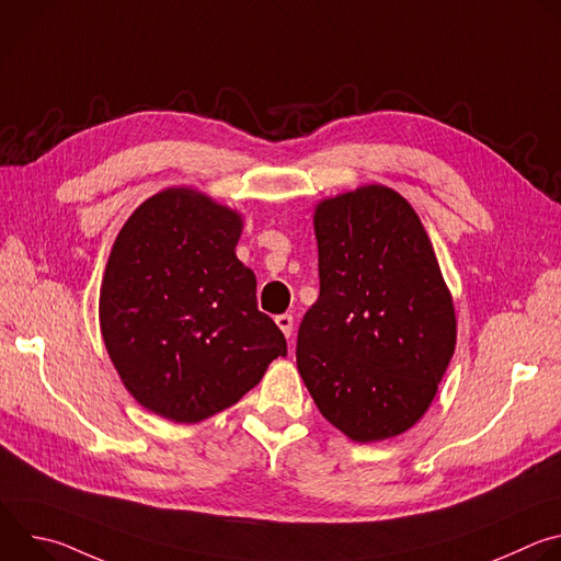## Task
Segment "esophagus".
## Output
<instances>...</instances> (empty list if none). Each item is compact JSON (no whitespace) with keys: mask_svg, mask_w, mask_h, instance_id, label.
<instances>
[{"mask_svg":"<svg viewBox=\"0 0 561 561\" xmlns=\"http://www.w3.org/2000/svg\"><path fill=\"white\" fill-rule=\"evenodd\" d=\"M275 322H277V327L282 329V333H284L286 337H290V335H293V314H288V312L277 314V317H275Z\"/></svg>","mask_w":561,"mask_h":561,"instance_id":"1","label":"esophagus"}]
</instances>
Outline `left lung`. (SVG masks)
<instances>
[{
  "label": "left lung",
  "mask_w": 561,
  "mask_h": 561,
  "mask_svg": "<svg viewBox=\"0 0 561 561\" xmlns=\"http://www.w3.org/2000/svg\"><path fill=\"white\" fill-rule=\"evenodd\" d=\"M319 297L297 333L314 404L355 442L409 431L455 351V310L413 206L364 186L314 210Z\"/></svg>",
  "instance_id": "8db88e82"
}]
</instances>
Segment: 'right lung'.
I'll use <instances>...</instances> for the list:
<instances>
[{
  "label": "right lung",
  "instance_id": "right-lung-1",
  "mask_svg": "<svg viewBox=\"0 0 561 561\" xmlns=\"http://www.w3.org/2000/svg\"><path fill=\"white\" fill-rule=\"evenodd\" d=\"M242 219L188 188L146 199L108 257L100 322L137 402L178 424L237 404L286 337L257 308V279L234 257Z\"/></svg>",
  "mask_w": 561,
  "mask_h": 561
}]
</instances>
